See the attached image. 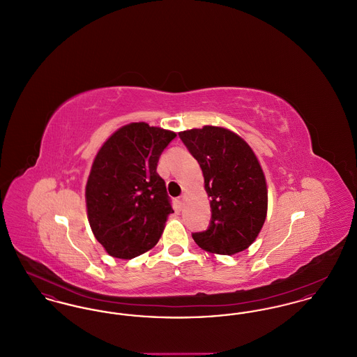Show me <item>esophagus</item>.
Returning <instances> with one entry per match:
<instances>
[{
  "label": "esophagus",
  "mask_w": 357,
  "mask_h": 357,
  "mask_svg": "<svg viewBox=\"0 0 357 357\" xmlns=\"http://www.w3.org/2000/svg\"><path fill=\"white\" fill-rule=\"evenodd\" d=\"M185 198H186V197H185V195H182V197H179V204H181V206H183V204H185Z\"/></svg>",
  "instance_id": "34e87169"
}]
</instances>
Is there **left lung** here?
<instances>
[{"mask_svg": "<svg viewBox=\"0 0 357 357\" xmlns=\"http://www.w3.org/2000/svg\"><path fill=\"white\" fill-rule=\"evenodd\" d=\"M179 136L198 160L210 197L211 223L194 233V241L208 253L243 252L258 237L268 213V186L258 158L241 136L223 127L204 126Z\"/></svg>", "mask_w": 357, "mask_h": 357, "instance_id": "8db88e82", "label": "left lung"}]
</instances>
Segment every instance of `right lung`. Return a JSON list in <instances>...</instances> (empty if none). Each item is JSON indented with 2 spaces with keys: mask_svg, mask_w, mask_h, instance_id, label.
<instances>
[{
  "mask_svg": "<svg viewBox=\"0 0 357 357\" xmlns=\"http://www.w3.org/2000/svg\"><path fill=\"white\" fill-rule=\"evenodd\" d=\"M175 136L144 121L130 123L96 153L85 204L92 233L108 255L131 259L151 250L162 237L174 210L156 166Z\"/></svg>",
  "mask_w": 357,
  "mask_h": 357,
  "instance_id": "right-lung-1",
  "label": "right lung"
}]
</instances>
